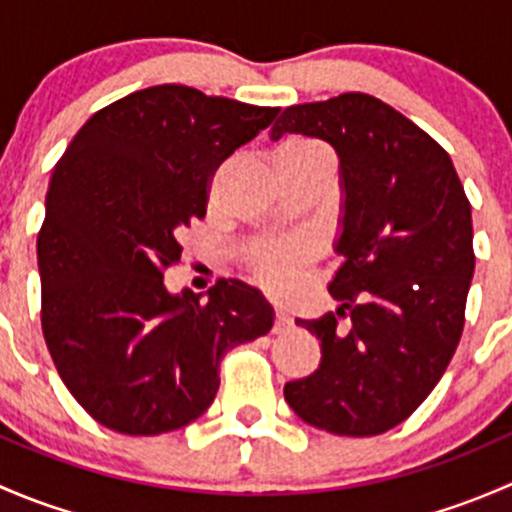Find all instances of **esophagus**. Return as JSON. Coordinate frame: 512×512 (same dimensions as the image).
Returning <instances> with one entry per match:
<instances>
[{"mask_svg":"<svg viewBox=\"0 0 512 512\" xmlns=\"http://www.w3.org/2000/svg\"><path fill=\"white\" fill-rule=\"evenodd\" d=\"M289 329H292V319H289L287 314L282 312V309H277V312H275V324H272V332H275V334H285V332H289Z\"/></svg>","mask_w":512,"mask_h":512,"instance_id":"obj_1","label":"esophagus"}]
</instances>
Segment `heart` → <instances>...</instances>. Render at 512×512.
Instances as JSON below:
<instances>
[{
  "instance_id": "b5f03b06",
  "label": "heart",
  "mask_w": 512,
  "mask_h": 512,
  "mask_svg": "<svg viewBox=\"0 0 512 512\" xmlns=\"http://www.w3.org/2000/svg\"><path fill=\"white\" fill-rule=\"evenodd\" d=\"M277 156H299L312 158L319 163H327L332 168V153L322 146L319 141L304 136H292L277 148ZM309 250L304 242H285V245H270L262 247L255 255V277L262 282L270 292H285L292 285L294 275H297L299 265L307 260Z\"/></svg>"
}]
</instances>
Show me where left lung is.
Instances as JSON below:
<instances>
[{
    "label": "left lung",
    "instance_id": "1",
    "mask_svg": "<svg viewBox=\"0 0 512 512\" xmlns=\"http://www.w3.org/2000/svg\"><path fill=\"white\" fill-rule=\"evenodd\" d=\"M285 133L337 151L344 193L334 245L344 262L329 282L339 307L297 319L322 342V361L287 381L285 399L314 428L379 436L423 404L461 342L476 267L471 203L451 156L369 94L289 106L270 136Z\"/></svg>",
    "mask_w": 512,
    "mask_h": 512
}]
</instances>
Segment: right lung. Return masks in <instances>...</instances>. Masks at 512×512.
<instances>
[{"mask_svg": "<svg viewBox=\"0 0 512 512\" xmlns=\"http://www.w3.org/2000/svg\"><path fill=\"white\" fill-rule=\"evenodd\" d=\"M280 108L180 84L96 111L51 170L36 237L41 329L56 371L101 426L158 436L208 411L227 349L272 329L255 287L170 294L178 232L208 210L215 170Z\"/></svg>", "mask_w": 512, "mask_h": 512, "instance_id": "add662e5", "label": "right lung"}]
</instances>
